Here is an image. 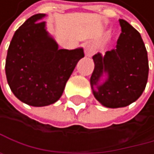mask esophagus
Returning a JSON list of instances; mask_svg holds the SVG:
<instances>
[{"label": "esophagus", "instance_id": "obj_1", "mask_svg": "<svg viewBox=\"0 0 154 154\" xmlns=\"http://www.w3.org/2000/svg\"><path fill=\"white\" fill-rule=\"evenodd\" d=\"M84 50H85V54L87 56L91 57L92 54H93V45L91 43H86L85 46H84Z\"/></svg>", "mask_w": 154, "mask_h": 154}]
</instances>
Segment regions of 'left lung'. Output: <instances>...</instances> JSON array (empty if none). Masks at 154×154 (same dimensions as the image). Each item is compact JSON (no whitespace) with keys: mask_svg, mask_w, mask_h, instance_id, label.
<instances>
[{"mask_svg":"<svg viewBox=\"0 0 154 154\" xmlns=\"http://www.w3.org/2000/svg\"><path fill=\"white\" fill-rule=\"evenodd\" d=\"M119 24L122 33L116 48L92 57V93L108 108L125 107L137 100L145 90L149 74L148 54L140 34L126 20L119 19Z\"/></svg>","mask_w":154,"mask_h":154,"instance_id":"obj_1","label":"left lung"}]
</instances>
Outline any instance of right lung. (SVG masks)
Returning <instances> with one entry per match:
<instances>
[{
    "mask_svg": "<svg viewBox=\"0 0 154 154\" xmlns=\"http://www.w3.org/2000/svg\"><path fill=\"white\" fill-rule=\"evenodd\" d=\"M45 14L32 15L15 31L7 51L5 74L14 96L35 107L54 103L78 62L83 48L59 49L40 20Z\"/></svg>",
    "mask_w": 154,
    "mask_h": 154,
    "instance_id": "1",
    "label": "right lung"
}]
</instances>
